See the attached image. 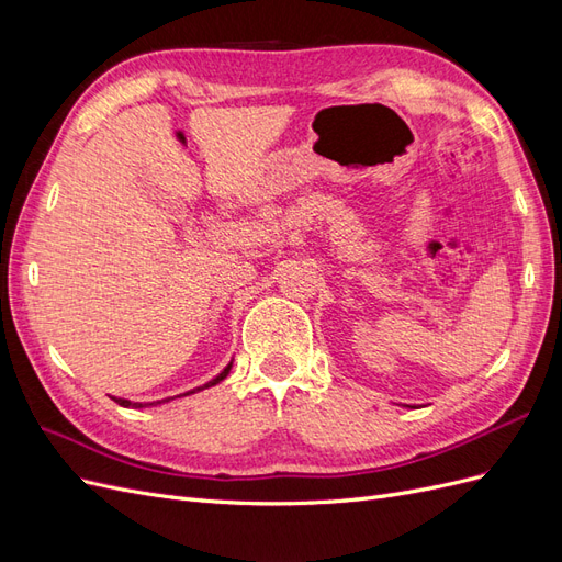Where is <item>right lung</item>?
<instances>
[{
    "label": "right lung",
    "instance_id": "right-lung-1",
    "mask_svg": "<svg viewBox=\"0 0 562 562\" xmlns=\"http://www.w3.org/2000/svg\"><path fill=\"white\" fill-rule=\"evenodd\" d=\"M229 370H232V363L223 370V372H220V375L217 378H213L211 382H206V384H203V386H196V389H192V391H187V394H180V396H190V394H194V391H201V389H209V386H215L217 382H223L227 375H229ZM114 398V396H112ZM119 405H122V407H149V405H159V403H166V401H171V398H164V401H157V403H131V401H126V398H114Z\"/></svg>",
    "mask_w": 562,
    "mask_h": 562
}]
</instances>
